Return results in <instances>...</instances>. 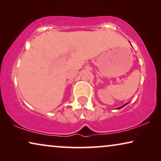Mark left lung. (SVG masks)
<instances>
[{
  "label": "left lung",
  "mask_w": 161,
  "mask_h": 161,
  "mask_svg": "<svg viewBox=\"0 0 161 161\" xmlns=\"http://www.w3.org/2000/svg\"><path fill=\"white\" fill-rule=\"evenodd\" d=\"M128 103H125V104L124 105H122V106H120V107H119V108H116V109H120V108H123V107H124V106H125V105L128 104Z\"/></svg>",
  "instance_id": "obj_1"
}]
</instances>
